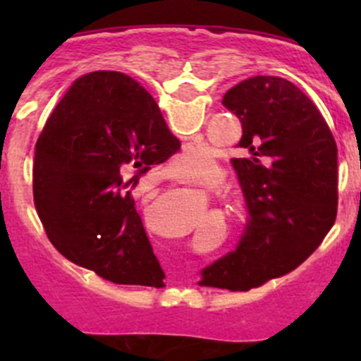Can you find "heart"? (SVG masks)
Segmentation results:
<instances>
[{
    "label": "heart",
    "instance_id": "b5f03b06",
    "mask_svg": "<svg viewBox=\"0 0 361 361\" xmlns=\"http://www.w3.org/2000/svg\"><path fill=\"white\" fill-rule=\"evenodd\" d=\"M173 162L180 168V170L190 173V171L202 170V166L209 164L212 159H209L208 149L202 148V146H188V148H184L183 152L178 153L177 157L173 159ZM200 178H202V183L206 184V186H212V175H209V171L200 175Z\"/></svg>",
    "mask_w": 361,
    "mask_h": 361
}]
</instances>
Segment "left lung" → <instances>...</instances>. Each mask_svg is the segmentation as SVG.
<instances>
[{
  "instance_id": "1",
  "label": "left lung",
  "mask_w": 361,
  "mask_h": 361,
  "mask_svg": "<svg viewBox=\"0 0 361 361\" xmlns=\"http://www.w3.org/2000/svg\"><path fill=\"white\" fill-rule=\"evenodd\" d=\"M222 104L242 124L231 162L251 222L237 251L202 271L200 286L247 291L298 267L333 228L338 149L318 108L288 79H244Z\"/></svg>"
}]
</instances>
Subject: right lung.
<instances>
[{
  "label": "right lung",
  "instance_id": "obj_1",
  "mask_svg": "<svg viewBox=\"0 0 361 361\" xmlns=\"http://www.w3.org/2000/svg\"><path fill=\"white\" fill-rule=\"evenodd\" d=\"M178 148L155 99L130 75L99 70L75 79L44 124L32 168L54 247L114 283L162 288L132 190Z\"/></svg>",
  "mask_w": 361,
  "mask_h": 361
}]
</instances>
